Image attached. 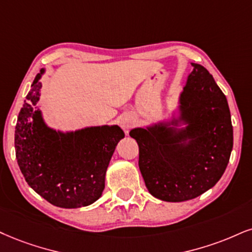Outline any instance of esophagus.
<instances>
[{
	"instance_id": "1",
	"label": "esophagus",
	"mask_w": 252,
	"mask_h": 252,
	"mask_svg": "<svg viewBox=\"0 0 252 252\" xmlns=\"http://www.w3.org/2000/svg\"><path fill=\"white\" fill-rule=\"evenodd\" d=\"M119 125L121 128L124 129L126 133L129 131V128H131L132 125H133V121H132V118L128 117V116H124L120 118L119 120Z\"/></svg>"
}]
</instances>
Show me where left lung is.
Instances as JSON below:
<instances>
[{
    "label": "left lung",
    "mask_w": 252,
    "mask_h": 252,
    "mask_svg": "<svg viewBox=\"0 0 252 252\" xmlns=\"http://www.w3.org/2000/svg\"><path fill=\"white\" fill-rule=\"evenodd\" d=\"M191 65L180 95L179 120L129 132L138 142L146 187L167 202L191 200L213 188L228 166L234 142L225 95L206 67ZM179 121L188 127H170Z\"/></svg>",
    "instance_id": "8db88e82"
}]
</instances>
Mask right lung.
<instances>
[{"label": "right lung", "instance_id": "right-lung-1", "mask_svg": "<svg viewBox=\"0 0 252 252\" xmlns=\"http://www.w3.org/2000/svg\"><path fill=\"white\" fill-rule=\"evenodd\" d=\"M37 73L15 128L17 163L28 185L56 207L80 208L101 196L112 155L125 136L119 126L62 133L49 128L35 106L42 83Z\"/></svg>", "mask_w": 252, "mask_h": 252}]
</instances>
